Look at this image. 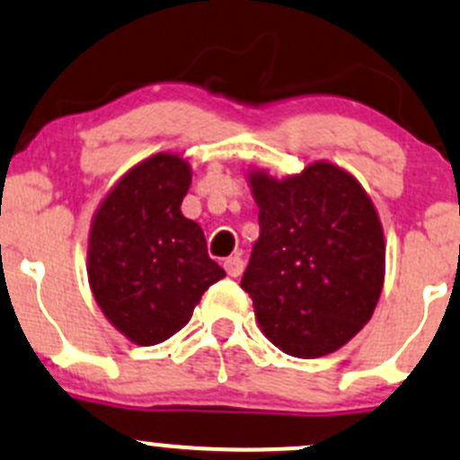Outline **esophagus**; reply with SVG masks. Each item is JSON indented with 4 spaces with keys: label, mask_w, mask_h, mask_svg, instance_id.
Returning <instances> with one entry per match:
<instances>
[{
    "label": "esophagus",
    "mask_w": 460,
    "mask_h": 460,
    "mask_svg": "<svg viewBox=\"0 0 460 460\" xmlns=\"http://www.w3.org/2000/svg\"><path fill=\"white\" fill-rule=\"evenodd\" d=\"M224 268H226V272L230 274V277H239V274L243 272V259H241V257H228L224 261Z\"/></svg>",
    "instance_id": "obj_1"
}]
</instances>
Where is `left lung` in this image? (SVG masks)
<instances>
[{"instance_id": "8db88e82", "label": "left lung", "mask_w": 460, "mask_h": 460, "mask_svg": "<svg viewBox=\"0 0 460 460\" xmlns=\"http://www.w3.org/2000/svg\"><path fill=\"white\" fill-rule=\"evenodd\" d=\"M259 239L241 288L263 334L292 357H323L370 321L385 274L383 228L361 183L325 161L283 181L250 174Z\"/></svg>"}]
</instances>
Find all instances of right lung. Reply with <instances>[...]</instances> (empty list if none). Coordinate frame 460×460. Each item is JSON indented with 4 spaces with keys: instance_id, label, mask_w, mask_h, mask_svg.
Here are the masks:
<instances>
[{
    "instance_id": "right-lung-1",
    "label": "right lung",
    "mask_w": 460,
    "mask_h": 460,
    "mask_svg": "<svg viewBox=\"0 0 460 460\" xmlns=\"http://www.w3.org/2000/svg\"><path fill=\"white\" fill-rule=\"evenodd\" d=\"M190 165L159 153L119 179L94 215L88 241L93 295L137 345L170 339L203 292L226 277L208 257L201 226L181 215Z\"/></svg>"
}]
</instances>
